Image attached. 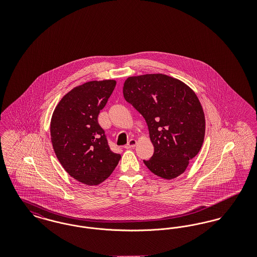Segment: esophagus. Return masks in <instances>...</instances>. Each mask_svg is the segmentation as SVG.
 <instances>
[{
  "label": "esophagus",
  "mask_w": 257,
  "mask_h": 257,
  "mask_svg": "<svg viewBox=\"0 0 257 257\" xmlns=\"http://www.w3.org/2000/svg\"><path fill=\"white\" fill-rule=\"evenodd\" d=\"M137 146V141L134 140V139H131L129 142H128V144L124 147V148H126V149H128V148H132V147H135Z\"/></svg>",
  "instance_id": "34e87169"
}]
</instances>
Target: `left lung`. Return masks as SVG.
Returning <instances> with one entry per match:
<instances>
[{
  "instance_id": "left-lung-1",
  "label": "left lung",
  "mask_w": 257,
  "mask_h": 257,
  "mask_svg": "<svg viewBox=\"0 0 257 257\" xmlns=\"http://www.w3.org/2000/svg\"><path fill=\"white\" fill-rule=\"evenodd\" d=\"M123 95L146 119L153 156L144 160L148 170L164 179L186 171L205 135V117L194 90L164 74L127 78Z\"/></svg>"
}]
</instances>
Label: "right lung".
<instances>
[{"mask_svg":"<svg viewBox=\"0 0 257 257\" xmlns=\"http://www.w3.org/2000/svg\"><path fill=\"white\" fill-rule=\"evenodd\" d=\"M115 85L114 80H104L76 86L52 115L50 132L57 158L71 177L88 186L105 181L121 158L110 150L97 119Z\"/></svg>","mask_w":257,"mask_h":257,"instance_id":"add662e5","label":"right lung"}]
</instances>
